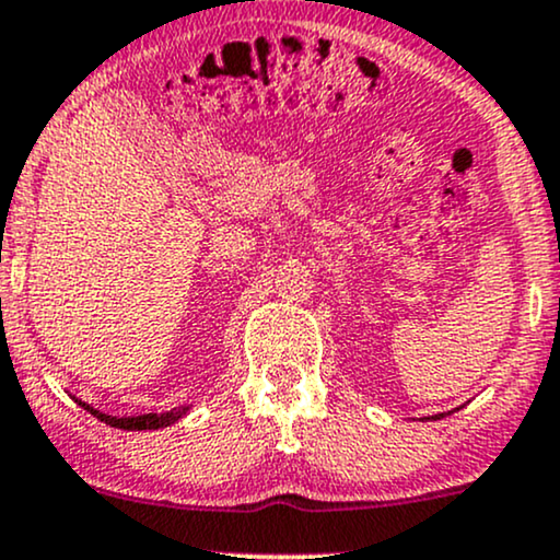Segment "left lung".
I'll list each match as a JSON object with an SVG mask.
<instances>
[{"instance_id":"8db88e82","label":"left lung","mask_w":560,"mask_h":560,"mask_svg":"<svg viewBox=\"0 0 560 560\" xmlns=\"http://www.w3.org/2000/svg\"><path fill=\"white\" fill-rule=\"evenodd\" d=\"M451 413V411H448ZM445 417V413H435V417H430V419H435V422H438V419H443Z\"/></svg>"}]
</instances>
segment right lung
<instances>
[{
	"label": "right lung",
	"mask_w": 560,
	"mask_h": 560,
	"mask_svg": "<svg viewBox=\"0 0 560 560\" xmlns=\"http://www.w3.org/2000/svg\"><path fill=\"white\" fill-rule=\"evenodd\" d=\"M75 404L83 406V409L89 413H94L98 422L117 427V430H133V432H138V430H162V427L175 424L177 419H183L190 411V404H188V406H180V409L162 411V413H141V417H109V413L96 411L94 406H89L81 398H75Z\"/></svg>",
	"instance_id": "1"
}]
</instances>
